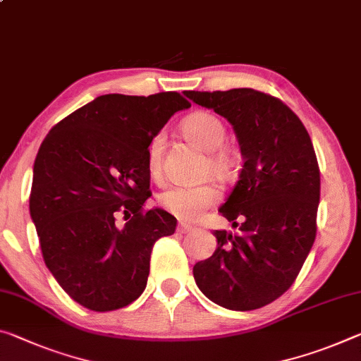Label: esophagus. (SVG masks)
<instances>
[{
  "mask_svg": "<svg viewBox=\"0 0 361 361\" xmlns=\"http://www.w3.org/2000/svg\"><path fill=\"white\" fill-rule=\"evenodd\" d=\"M192 230H194V228H192L191 225H188V223H178V228H176V231H178V233H183V234L191 233Z\"/></svg>",
  "mask_w": 361,
  "mask_h": 361,
  "instance_id": "esophagus-1",
  "label": "esophagus"
}]
</instances>
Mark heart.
Returning a JSON list of instances; mask_svg holds the SVG:
<instances>
[{"mask_svg":"<svg viewBox=\"0 0 361 361\" xmlns=\"http://www.w3.org/2000/svg\"><path fill=\"white\" fill-rule=\"evenodd\" d=\"M181 130L188 140L207 152V167L212 173L220 178H230L236 171L238 156L225 145L226 128L221 120L210 112H196L186 117L181 123ZM165 146V133L159 131L149 142V170L152 175H159L162 164V152ZM220 191L214 185L199 186H171L160 194L159 201L162 207L171 215L181 220H194L205 209L219 202Z\"/></svg>","mask_w":361,"mask_h":361,"instance_id":"obj_1","label":"heart"}]
</instances>
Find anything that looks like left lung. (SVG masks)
I'll return each instance as SVG.
<instances>
[{"label":"left lung","instance_id":"1","mask_svg":"<svg viewBox=\"0 0 361 361\" xmlns=\"http://www.w3.org/2000/svg\"><path fill=\"white\" fill-rule=\"evenodd\" d=\"M233 125L244 165L220 214L238 233L215 230L216 249L192 268L197 288L228 310L265 307L295 281L317 236L319 169L300 118L252 88L185 91Z\"/></svg>","mask_w":361,"mask_h":361}]
</instances>
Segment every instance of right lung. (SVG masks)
Segmentation results:
<instances>
[{"label":"right lung","mask_w":361,"mask_h":361,"mask_svg":"<svg viewBox=\"0 0 361 361\" xmlns=\"http://www.w3.org/2000/svg\"><path fill=\"white\" fill-rule=\"evenodd\" d=\"M180 93L102 94L51 128L33 164L30 216L48 270L80 305L127 307L146 289L154 243L176 219L145 210L149 142L175 112ZM118 214L128 220L120 228Z\"/></svg>","instance_id":"1"}]
</instances>
